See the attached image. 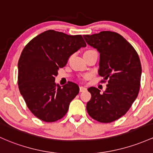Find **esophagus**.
Wrapping results in <instances>:
<instances>
[{
  "label": "esophagus",
  "mask_w": 153,
  "mask_h": 153,
  "mask_svg": "<svg viewBox=\"0 0 153 153\" xmlns=\"http://www.w3.org/2000/svg\"><path fill=\"white\" fill-rule=\"evenodd\" d=\"M86 90V88H85L84 86H80V92H83V91H85Z\"/></svg>",
  "instance_id": "obj_1"
}]
</instances>
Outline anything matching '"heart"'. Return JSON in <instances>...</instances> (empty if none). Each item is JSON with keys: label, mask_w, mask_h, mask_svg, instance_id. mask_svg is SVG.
<instances>
[{"label": "heart", "mask_w": 153, "mask_h": 153, "mask_svg": "<svg viewBox=\"0 0 153 153\" xmlns=\"http://www.w3.org/2000/svg\"><path fill=\"white\" fill-rule=\"evenodd\" d=\"M88 51H91V50H88Z\"/></svg>", "instance_id": "obj_1"}]
</instances>
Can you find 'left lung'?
Returning <instances> with one entry per match:
<instances>
[{
	"label": "left lung",
	"instance_id": "8db88e82",
	"mask_svg": "<svg viewBox=\"0 0 153 153\" xmlns=\"http://www.w3.org/2000/svg\"><path fill=\"white\" fill-rule=\"evenodd\" d=\"M85 42L100 52L99 75L106 82L103 94L95 87L87 102L88 115L100 123H111L122 117L131 107L140 88L142 67L139 55L123 36L111 31L83 36Z\"/></svg>",
	"mask_w": 153,
	"mask_h": 153
}]
</instances>
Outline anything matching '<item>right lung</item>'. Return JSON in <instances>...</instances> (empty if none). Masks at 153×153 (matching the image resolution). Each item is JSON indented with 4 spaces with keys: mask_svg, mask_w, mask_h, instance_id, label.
I'll list each match as a JSON object with an SVG mask.
<instances>
[{
    "mask_svg": "<svg viewBox=\"0 0 153 153\" xmlns=\"http://www.w3.org/2000/svg\"><path fill=\"white\" fill-rule=\"evenodd\" d=\"M85 46L80 35L53 30L41 33L25 46L18 62V85L27 106L40 120L54 122L68 112L79 87L70 81L61 87L55 83V77L69 57Z\"/></svg>",
    "mask_w": 153,
    "mask_h": 153,
    "instance_id": "add662e5",
    "label": "right lung"
}]
</instances>
